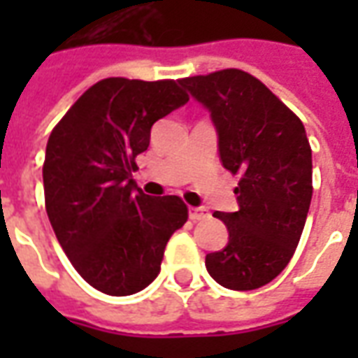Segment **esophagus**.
<instances>
[{
    "label": "esophagus",
    "mask_w": 358,
    "mask_h": 358,
    "mask_svg": "<svg viewBox=\"0 0 358 358\" xmlns=\"http://www.w3.org/2000/svg\"><path fill=\"white\" fill-rule=\"evenodd\" d=\"M207 217H209V213L203 209V207H189V218H192L194 222L205 220Z\"/></svg>",
    "instance_id": "34e87169"
}]
</instances>
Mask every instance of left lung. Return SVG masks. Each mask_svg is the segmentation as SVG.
Returning a JSON list of instances; mask_svg holds the SVG:
<instances>
[{
	"mask_svg": "<svg viewBox=\"0 0 358 358\" xmlns=\"http://www.w3.org/2000/svg\"><path fill=\"white\" fill-rule=\"evenodd\" d=\"M180 86L209 110L218 157L241 180L236 213H220L228 245L205 257L218 284L249 292L287 266L313 197V153L305 126L255 76L226 69L182 78Z\"/></svg>",
	"mask_w": 358,
	"mask_h": 358,
	"instance_id": "8db88e82",
	"label": "left lung"
}]
</instances>
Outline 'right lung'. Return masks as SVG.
<instances>
[{"label":"right lung","instance_id":"obj_1","mask_svg":"<svg viewBox=\"0 0 358 358\" xmlns=\"http://www.w3.org/2000/svg\"><path fill=\"white\" fill-rule=\"evenodd\" d=\"M180 82L105 78L61 118L45 148V210L61 248L95 289L122 297L161 272L166 241L187 220L176 195L136 187L151 126L186 105Z\"/></svg>","mask_w":358,"mask_h":358}]
</instances>
